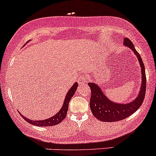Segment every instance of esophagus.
Masks as SVG:
<instances>
[{"label":"esophagus","mask_w":156,"mask_h":156,"mask_svg":"<svg viewBox=\"0 0 156 156\" xmlns=\"http://www.w3.org/2000/svg\"><path fill=\"white\" fill-rule=\"evenodd\" d=\"M87 80H88V78H87V76L84 75V76H80V78L79 79V84H80V85H83V84L87 83Z\"/></svg>","instance_id":"34e87169"}]
</instances>
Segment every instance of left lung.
Segmentation results:
<instances>
[{
	"label": "left lung",
	"instance_id": "left-lung-1",
	"mask_svg": "<svg viewBox=\"0 0 156 156\" xmlns=\"http://www.w3.org/2000/svg\"><path fill=\"white\" fill-rule=\"evenodd\" d=\"M124 45L129 47L134 54L137 56L141 69V86L139 96L127 104H120L113 102L110 100L104 94L101 89L97 84L88 83V85L91 90V97L90 100V108L93 115L97 119L102 122H113L123 120L130 116L140 108L144 101L145 92H146V74H145L144 66L141 56L133 44L130 40L127 37L124 38Z\"/></svg>",
	"mask_w": 156,
	"mask_h": 156
}]
</instances>
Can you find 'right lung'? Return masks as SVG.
<instances>
[{
	"instance_id": "1",
	"label": "right lung",
	"mask_w": 156,
	"mask_h": 156,
	"mask_svg": "<svg viewBox=\"0 0 156 156\" xmlns=\"http://www.w3.org/2000/svg\"><path fill=\"white\" fill-rule=\"evenodd\" d=\"M77 86H78V83H75L73 84V86L70 88V90L68 91L67 94H66V99H65L64 100L63 105H62V108H61L58 113H57L56 115H55L54 116L51 117V118H48L45 120L36 121V120H31L29 119L26 118L25 116H22L21 114L20 115L23 117V119L26 121V122H29V124H31V125H33L39 126V127H48V126H54L56 125H58L59 123H60V122H62L65 118H66V114H67L68 109H69V101L71 100V97L73 96V94H74V93L76 92Z\"/></svg>"
}]
</instances>
